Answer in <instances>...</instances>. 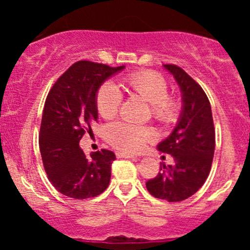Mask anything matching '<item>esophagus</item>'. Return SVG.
I'll return each instance as SVG.
<instances>
[{"mask_svg":"<svg viewBox=\"0 0 250 250\" xmlns=\"http://www.w3.org/2000/svg\"><path fill=\"white\" fill-rule=\"evenodd\" d=\"M116 156L119 157V159H135L134 155L125 154V153H116Z\"/></svg>","mask_w":250,"mask_h":250,"instance_id":"obj_1","label":"esophagus"}]
</instances>
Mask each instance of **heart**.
I'll return each mask as SVG.
<instances>
[{"mask_svg":"<svg viewBox=\"0 0 250 250\" xmlns=\"http://www.w3.org/2000/svg\"><path fill=\"white\" fill-rule=\"evenodd\" d=\"M125 87L131 95L150 104L151 114L157 121L170 125L177 120L180 102L167 95L168 84L165 77L155 71H137L125 79ZM122 103V94L114 83L104 82L96 95V107L103 119H111ZM108 142L125 153H139L146 143L154 139V131L148 127H139L125 122L110 123L105 129Z\"/></svg>","mask_w":250,"mask_h":250,"instance_id":"b5f03b06","label":"heart"}]
</instances>
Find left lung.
Returning a JSON list of instances; mask_svg holds the SVG:
<instances>
[{
	"label": "left lung",
	"mask_w": 250,
	"mask_h": 250,
	"mask_svg": "<svg viewBox=\"0 0 250 250\" xmlns=\"http://www.w3.org/2000/svg\"><path fill=\"white\" fill-rule=\"evenodd\" d=\"M174 76L182 96V109L174 130L157 145L170 154L174 165H162L161 173L146 187L156 199L180 202L196 193L207 180L215 150V129L210 103L203 89L185 70L163 64Z\"/></svg>",
	"instance_id": "left-lung-1"
}]
</instances>
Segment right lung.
<instances>
[{
  "mask_svg": "<svg viewBox=\"0 0 250 250\" xmlns=\"http://www.w3.org/2000/svg\"><path fill=\"white\" fill-rule=\"evenodd\" d=\"M125 69L79 61L59 77L45 100L40 130V151L51 185L71 199L95 197L110 182L115 154L107 149L87 156L80 140L97 121L96 95L102 83Z\"/></svg>",
  "mask_w": 250,
  "mask_h": 250,
  "instance_id": "1",
  "label": "right lung"
}]
</instances>
